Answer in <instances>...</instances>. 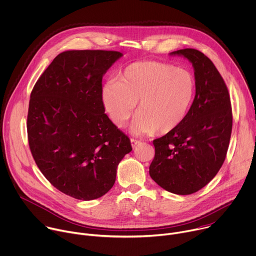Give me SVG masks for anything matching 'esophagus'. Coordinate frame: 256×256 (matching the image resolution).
Masks as SVG:
<instances>
[{
	"instance_id": "obj_1",
	"label": "esophagus",
	"mask_w": 256,
	"mask_h": 256,
	"mask_svg": "<svg viewBox=\"0 0 256 256\" xmlns=\"http://www.w3.org/2000/svg\"><path fill=\"white\" fill-rule=\"evenodd\" d=\"M131 145H132V147L134 148V147H136V145H138L139 143H140V141L139 140H136V139H134V138H131Z\"/></svg>"
}]
</instances>
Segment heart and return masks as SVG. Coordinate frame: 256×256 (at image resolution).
Segmentation results:
<instances>
[{
  "mask_svg": "<svg viewBox=\"0 0 256 256\" xmlns=\"http://www.w3.org/2000/svg\"><path fill=\"white\" fill-rule=\"evenodd\" d=\"M194 92L192 74L158 62L129 64L102 88V100L113 123L124 127L138 112L132 130L136 134L168 133L186 118Z\"/></svg>",
  "mask_w": 256,
  "mask_h": 256,
  "instance_id": "heart-1",
  "label": "heart"
}]
</instances>
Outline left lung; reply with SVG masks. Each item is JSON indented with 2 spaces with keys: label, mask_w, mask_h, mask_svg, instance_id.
<instances>
[{
  "label": "left lung",
  "mask_w": 256,
  "mask_h": 256,
  "mask_svg": "<svg viewBox=\"0 0 256 256\" xmlns=\"http://www.w3.org/2000/svg\"><path fill=\"white\" fill-rule=\"evenodd\" d=\"M188 60L194 70L196 94L184 121L153 140L151 178L168 192L190 194L208 184L221 168L232 132L230 96L220 72L192 48L170 52Z\"/></svg>",
  "instance_id": "obj_1"
}]
</instances>
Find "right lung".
<instances>
[{
	"mask_svg": "<svg viewBox=\"0 0 256 256\" xmlns=\"http://www.w3.org/2000/svg\"><path fill=\"white\" fill-rule=\"evenodd\" d=\"M123 54L107 50L60 54L30 96L27 132L32 156L62 192L90 200L115 184L130 139L105 114L102 80Z\"/></svg>",
	"mask_w": 256,
	"mask_h": 256,
	"instance_id": "1",
	"label": "right lung"
}]
</instances>
